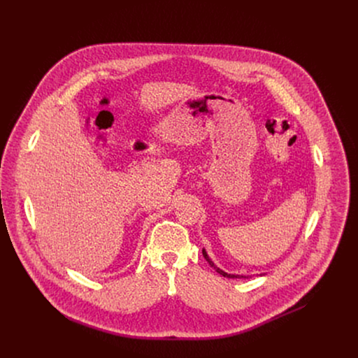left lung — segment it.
Masks as SVG:
<instances>
[{"instance_id":"8db88e82","label":"left lung","mask_w":358,"mask_h":358,"mask_svg":"<svg viewBox=\"0 0 358 358\" xmlns=\"http://www.w3.org/2000/svg\"><path fill=\"white\" fill-rule=\"evenodd\" d=\"M202 255H203V258L207 259V262L210 264V266L214 268V269H215L220 275H222L224 278H231V279H236V278H238V279H242V278H243V279H248V276H243V275H232V273H227V272H224L222 269H220V268L211 261V258L208 257V253L206 252V249H202ZM262 275H265V273H261V276H262Z\"/></svg>"}]
</instances>
